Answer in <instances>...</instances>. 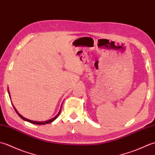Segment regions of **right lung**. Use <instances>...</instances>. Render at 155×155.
Instances as JSON below:
<instances>
[{"instance_id": "right-lung-1", "label": "right lung", "mask_w": 155, "mask_h": 155, "mask_svg": "<svg viewBox=\"0 0 155 155\" xmlns=\"http://www.w3.org/2000/svg\"><path fill=\"white\" fill-rule=\"evenodd\" d=\"M8 95H9V97H10V98H11V94H10V92H9V90H8ZM62 103L61 106L60 110H59L58 113L57 115H56V116H55L54 118H51V119H50V120H47V121H43V122H41H41H38V121H34V120H29V119H28V118H25L24 117H22L21 114H19V113H18V112L17 111V110L16 109V108L14 107V105H12V106H13V108H14L15 110L16 111V113H17L18 116H19L20 117H21V118H22V119L24 120H26V121H27V122H29V123H32V124H49V123H52V122H53V121L56 119V118H57L58 117V115L60 114V113H61V108H62Z\"/></svg>"}]
</instances>
